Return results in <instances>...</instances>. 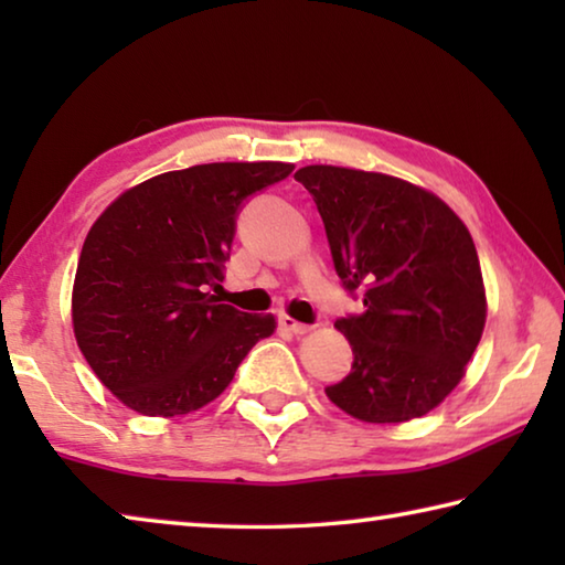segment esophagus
Listing matches in <instances>:
<instances>
[{
	"instance_id": "34e87169",
	"label": "esophagus",
	"mask_w": 565,
	"mask_h": 565,
	"mask_svg": "<svg viewBox=\"0 0 565 565\" xmlns=\"http://www.w3.org/2000/svg\"><path fill=\"white\" fill-rule=\"evenodd\" d=\"M279 327H281L284 331L296 333V337H303V333L311 331L309 323H301V321H296V319H291V317H281V319H279Z\"/></svg>"
}]
</instances>
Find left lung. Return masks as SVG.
<instances>
[{"label": "left lung", "instance_id": "8db88e82", "mask_svg": "<svg viewBox=\"0 0 565 565\" xmlns=\"http://www.w3.org/2000/svg\"><path fill=\"white\" fill-rule=\"evenodd\" d=\"M294 177L317 202L339 279L366 306L337 321L353 366L327 396L366 424L428 414L461 384L486 327L466 224L434 191L379 171L311 164Z\"/></svg>", "mask_w": 565, "mask_h": 565}]
</instances>
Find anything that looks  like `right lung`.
I'll use <instances>...</instances> for the list:
<instances>
[{"label":"right lung","instance_id":"obj_1","mask_svg":"<svg viewBox=\"0 0 565 565\" xmlns=\"http://www.w3.org/2000/svg\"><path fill=\"white\" fill-rule=\"evenodd\" d=\"M284 161H214L119 194L84 238L72 327L94 374L124 406L174 418L212 404L274 313H244L209 289L224 279L236 209L291 174Z\"/></svg>","mask_w":565,"mask_h":565}]
</instances>
